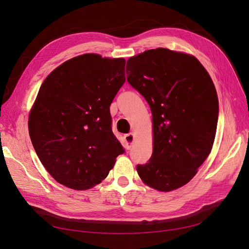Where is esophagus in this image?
I'll return each mask as SVG.
<instances>
[{
	"label": "esophagus",
	"mask_w": 249,
	"mask_h": 249,
	"mask_svg": "<svg viewBox=\"0 0 249 249\" xmlns=\"http://www.w3.org/2000/svg\"><path fill=\"white\" fill-rule=\"evenodd\" d=\"M124 140H125L126 148L129 149V148L131 147V146H132V144L135 143L136 138H135V135H133V133H128V135H125Z\"/></svg>",
	"instance_id": "obj_1"
}]
</instances>
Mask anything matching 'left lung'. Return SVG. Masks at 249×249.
Here are the masks:
<instances>
[{"mask_svg":"<svg viewBox=\"0 0 249 249\" xmlns=\"http://www.w3.org/2000/svg\"><path fill=\"white\" fill-rule=\"evenodd\" d=\"M126 73L152 113L154 150L138 175L163 193L180 188L213 148L219 113L213 82L196 56L167 48L131 56Z\"/></svg>","mask_w":249,"mask_h":249,"instance_id":"1","label":"left lung"}]
</instances>
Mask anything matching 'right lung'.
<instances>
[{"label": "right lung", "instance_id": "add662e5", "mask_svg": "<svg viewBox=\"0 0 249 249\" xmlns=\"http://www.w3.org/2000/svg\"><path fill=\"white\" fill-rule=\"evenodd\" d=\"M125 63L81 54L42 83L29 112V136L44 167L62 185L95 186L124 152L111 130L109 107L125 83Z\"/></svg>", "mask_w": 249, "mask_h": 249}]
</instances>
